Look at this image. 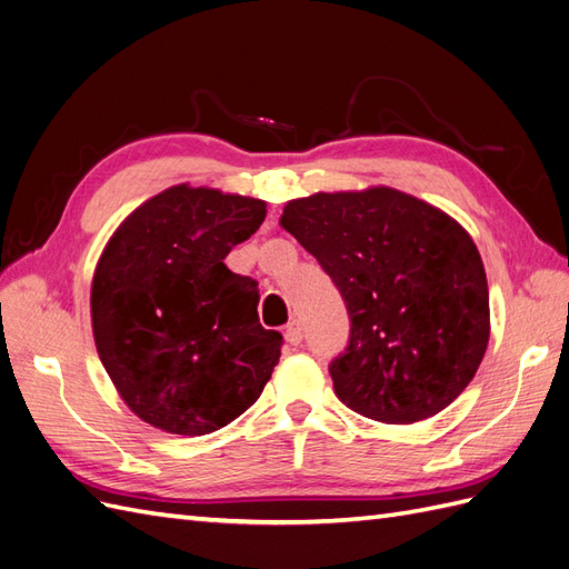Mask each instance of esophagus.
<instances>
[{
    "label": "esophagus",
    "mask_w": 569,
    "mask_h": 569,
    "mask_svg": "<svg viewBox=\"0 0 569 569\" xmlns=\"http://www.w3.org/2000/svg\"><path fill=\"white\" fill-rule=\"evenodd\" d=\"M284 339L291 343V347H299V343L303 341V327H301L299 320L287 322V327H284Z\"/></svg>",
    "instance_id": "obj_1"
}]
</instances>
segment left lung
I'll use <instances>...</instances> for the list:
<instances>
[{
    "label": "left lung",
    "instance_id": "left-lung-1",
    "mask_svg": "<svg viewBox=\"0 0 569 569\" xmlns=\"http://www.w3.org/2000/svg\"><path fill=\"white\" fill-rule=\"evenodd\" d=\"M280 222L347 303L349 341L330 363L339 401L389 425L453 403L489 343L487 272L470 234L389 187L295 199Z\"/></svg>",
    "mask_w": 569,
    "mask_h": 569
}]
</instances>
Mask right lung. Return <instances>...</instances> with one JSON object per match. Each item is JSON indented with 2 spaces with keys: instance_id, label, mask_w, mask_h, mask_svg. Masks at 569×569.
Wrapping results in <instances>:
<instances>
[{
  "instance_id": "obj_1",
  "label": "right lung",
  "mask_w": 569,
  "mask_h": 569,
  "mask_svg": "<svg viewBox=\"0 0 569 569\" xmlns=\"http://www.w3.org/2000/svg\"><path fill=\"white\" fill-rule=\"evenodd\" d=\"M266 201L170 187L116 230L92 282V330L123 401L170 435L201 437L256 403L282 335L258 322V282L222 263Z\"/></svg>"
}]
</instances>
